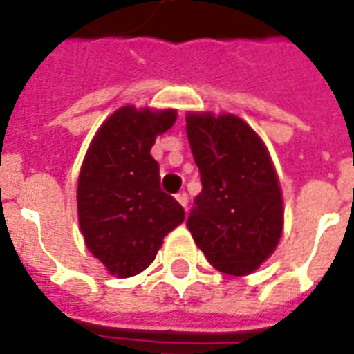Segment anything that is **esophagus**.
Instances as JSON below:
<instances>
[{
  "mask_svg": "<svg viewBox=\"0 0 354 354\" xmlns=\"http://www.w3.org/2000/svg\"><path fill=\"white\" fill-rule=\"evenodd\" d=\"M176 200H178V204L182 205L183 209H187V204H189L187 193H178V194H176Z\"/></svg>",
  "mask_w": 354,
  "mask_h": 354,
  "instance_id": "obj_1",
  "label": "esophagus"
}]
</instances>
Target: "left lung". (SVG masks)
Masks as SVG:
<instances>
[{"mask_svg": "<svg viewBox=\"0 0 354 354\" xmlns=\"http://www.w3.org/2000/svg\"><path fill=\"white\" fill-rule=\"evenodd\" d=\"M187 138L202 191L187 227L222 274L248 275L275 252L283 233V193L259 133L233 113L189 112Z\"/></svg>", "mask_w": 354, "mask_h": 354, "instance_id": "obj_1", "label": "left lung"}]
</instances>
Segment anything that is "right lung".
I'll use <instances>...</instances> for the list:
<instances>
[{
	"mask_svg": "<svg viewBox=\"0 0 354 354\" xmlns=\"http://www.w3.org/2000/svg\"><path fill=\"white\" fill-rule=\"evenodd\" d=\"M176 110L122 106L91 139L77 183L80 233L108 274L132 277L149 268L165 235L185 221L183 207L160 189L150 156Z\"/></svg>",
	"mask_w": 354,
	"mask_h": 354,
	"instance_id": "add662e5",
	"label": "right lung"
}]
</instances>
